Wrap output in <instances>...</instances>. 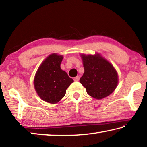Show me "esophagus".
Listing matches in <instances>:
<instances>
[{"label":"esophagus","mask_w":147,"mask_h":147,"mask_svg":"<svg viewBox=\"0 0 147 147\" xmlns=\"http://www.w3.org/2000/svg\"><path fill=\"white\" fill-rule=\"evenodd\" d=\"M79 80H80V76H77L75 77V78H74V80L75 82L79 81Z\"/></svg>","instance_id":"1"}]
</instances>
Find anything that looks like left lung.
Wrapping results in <instances>:
<instances>
[{
  "label": "left lung",
  "mask_w": 147,
  "mask_h": 147,
  "mask_svg": "<svg viewBox=\"0 0 147 147\" xmlns=\"http://www.w3.org/2000/svg\"><path fill=\"white\" fill-rule=\"evenodd\" d=\"M84 73L80 82L89 95L100 100L109 96L118 85V74L113 65L99 53L81 54Z\"/></svg>",
  "instance_id": "left-lung-1"
}]
</instances>
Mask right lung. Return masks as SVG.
Returning <instances> with one entry per match:
<instances>
[{
	"instance_id": "right-lung-1",
	"label": "right lung",
	"mask_w": 147,
	"mask_h": 147,
	"mask_svg": "<svg viewBox=\"0 0 147 147\" xmlns=\"http://www.w3.org/2000/svg\"><path fill=\"white\" fill-rule=\"evenodd\" d=\"M63 58V56L56 53L50 54L35 74V90L41 99L50 104L60 101L65 95L66 89L74 82L60 67Z\"/></svg>"
}]
</instances>
